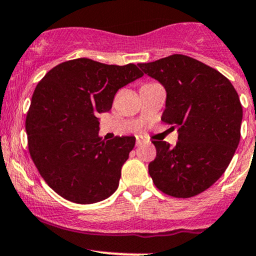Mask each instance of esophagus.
<instances>
[{
    "mask_svg": "<svg viewBox=\"0 0 256 256\" xmlns=\"http://www.w3.org/2000/svg\"><path fill=\"white\" fill-rule=\"evenodd\" d=\"M144 143H146V141L142 138V137H137V138H136V146H137V147H141V146L144 144Z\"/></svg>",
    "mask_w": 256,
    "mask_h": 256,
    "instance_id": "34e87169",
    "label": "esophagus"
}]
</instances>
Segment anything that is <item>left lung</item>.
I'll return each instance as SVG.
<instances>
[{
    "mask_svg": "<svg viewBox=\"0 0 256 256\" xmlns=\"http://www.w3.org/2000/svg\"><path fill=\"white\" fill-rule=\"evenodd\" d=\"M138 66L166 90L162 122L178 126L175 147L153 141L156 156L148 165L150 178L168 196L199 194L221 178L240 143L243 109L237 91L220 72L188 56Z\"/></svg>",
    "mask_w": 256,
    "mask_h": 256,
    "instance_id": "1",
    "label": "left lung"
}]
</instances>
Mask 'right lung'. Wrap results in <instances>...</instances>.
<instances>
[{
  "mask_svg": "<svg viewBox=\"0 0 256 256\" xmlns=\"http://www.w3.org/2000/svg\"><path fill=\"white\" fill-rule=\"evenodd\" d=\"M142 75L134 64L78 58L38 84L25 120L28 147L42 178L64 199L92 204L116 190L136 138L102 140L97 114L110 110L118 90Z\"/></svg>",
  "mask_w": 256,
  "mask_h": 256,
  "instance_id": "obj_1",
  "label": "right lung"
}]
</instances>
